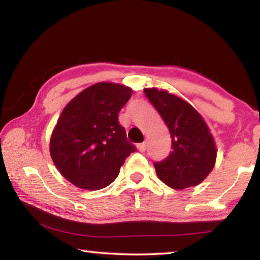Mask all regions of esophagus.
<instances>
[{
    "mask_svg": "<svg viewBox=\"0 0 260 260\" xmlns=\"http://www.w3.org/2000/svg\"><path fill=\"white\" fill-rule=\"evenodd\" d=\"M145 149H146V144H145V142L138 144V150L140 151V152H144Z\"/></svg>",
    "mask_w": 260,
    "mask_h": 260,
    "instance_id": "34e87169",
    "label": "esophagus"
}]
</instances>
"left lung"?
<instances>
[{
  "label": "left lung",
  "instance_id": "8db88e82",
  "mask_svg": "<svg viewBox=\"0 0 260 260\" xmlns=\"http://www.w3.org/2000/svg\"><path fill=\"white\" fill-rule=\"evenodd\" d=\"M144 93L172 138L171 154L154 162L158 177L175 190L198 185L211 173L217 157L208 125L190 103L175 94L155 87L144 88Z\"/></svg>",
  "mask_w": 260,
  "mask_h": 260
}]
</instances>
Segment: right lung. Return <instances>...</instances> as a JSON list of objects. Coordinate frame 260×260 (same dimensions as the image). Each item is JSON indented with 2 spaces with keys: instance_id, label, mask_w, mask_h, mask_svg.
<instances>
[{
  "instance_id": "obj_1",
  "label": "right lung",
  "mask_w": 260,
  "mask_h": 260,
  "mask_svg": "<svg viewBox=\"0 0 260 260\" xmlns=\"http://www.w3.org/2000/svg\"><path fill=\"white\" fill-rule=\"evenodd\" d=\"M132 88L101 82L85 88L61 112L52 132L50 154L66 179L84 190H101L115 181L135 146L118 114Z\"/></svg>"
}]
</instances>
